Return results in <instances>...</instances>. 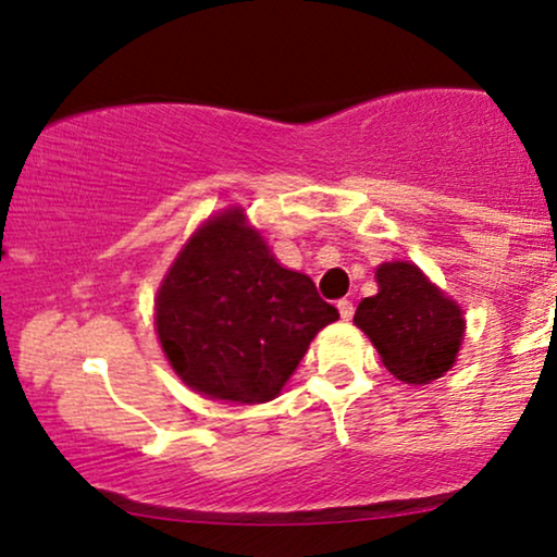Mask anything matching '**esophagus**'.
<instances>
[{
	"label": "esophagus",
	"mask_w": 557,
	"mask_h": 557,
	"mask_svg": "<svg viewBox=\"0 0 557 557\" xmlns=\"http://www.w3.org/2000/svg\"><path fill=\"white\" fill-rule=\"evenodd\" d=\"M337 309H339V317L345 319V322H349V319H352V314H355L352 301H347V299H339L337 301Z\"/></svg>",
	"instance_id": "obj_1"
}]
</instances>
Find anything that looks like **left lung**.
I'll return each instance as SVG.
<instances>
[{
	"label": "left lung",
	"mask_w": 557,
	"mask_h": 557,
	"mask_svg": "<svg viewBox=\"0 0 557 557\" xmlns=\"http://www.w3.org/2000/svg\"><path fill=\"white\" fill-rule=\"evenodd\" d=\"M377 294L360 301L355 324L383 364L408 385H425L454 368L463 330L459 304L431 284L416 263L377 265Z\"/></svg>",
	"instance_id": "1"
}]
</instances>
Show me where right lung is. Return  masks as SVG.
<instances>
[{"mask_svg": "<svg viewBox=\"0 0 557 557\" xmlns=\"http://www.w3.org/2000/svg\"><path fill=\"white\" fill-rule=\"evenodd\" d=\"M154 324L182 383L212 400H273L309 342L339 311L307 273L284 269L243 208L205 220L154 299Z\"/></svg>", "mask_w": 557, "mask_h": 557, "instance_id": "1", "label": "right lung"}]
</instances>
